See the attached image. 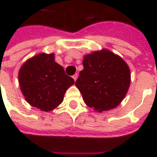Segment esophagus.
<instances>
[{
  "instance_id": "obj_1",
  "label": "esophagus",
  "mask_w": 157,
  "mask_h": 157,
  "mask_svg": "<svg viewBox=\"0 0 157 157\" xmlns=\"http://www.w3.org/2000/svg\"><path fill=\"white\" fill-rule=\"evenodd\" d=\"M72 77H73V79H74V81H76V79H77V77H78V74H77V73H75V75H73V76H72Z\"/></svg>"
}]
</instances>
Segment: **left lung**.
Returning a JSON list of instances; mask_svg holds the SVG:
<instances>
[{"mask_svg": "<svg viewBox=\"0 0 157 157\" xmlns=\"http://www.w3.org/2000/svg\"><path fill=\"white\" fill-rule=\"evenodd\" d=\"M75 86L86 105L102 113L118 107L128 92L130 70L123 59L109 49L86 55Z\"/></svg>", "mask_w": 157, "mask_h": 157, "instance_id": "left-lung-1", "label": "left lung"}]
</instances>
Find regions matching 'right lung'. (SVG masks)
<instances>
[{
	"label": "right lung",
	"instance_id": "add662e5",
	"mask_svg": "<svg viewBox=\"0 0 157 157\" xmlns=\"http://www.w3.org/2000/svg\"><path fill=\"white\" fill-rule=\"evenodd\" d=\"M21 92L30 105L49 112L64 100L66 90L75 82L55 61L54 54L40 53L29 59L18 72Z\"/></svg>",
	"mask_w": 157,
	"mask_h": 157
}]
</instances>
